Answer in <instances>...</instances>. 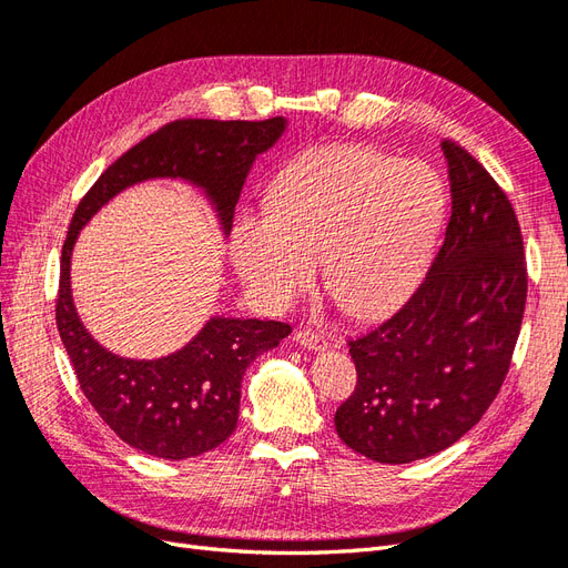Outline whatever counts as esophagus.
Instances as JSON below:
<instances>
[{
  "instance_id": "1",
  "label": "esophagus",
  "mask_w": 568,
  "mask_h": 568,
  "mask_svg": "<svg viewBox=\"0 0 568 568\" xmlns=\"http://www.w3.org/2000/svg\"><path fill=\"white\" fill-rule=\"evenodd\" d=\"M296 343L301 348H307V351H326V346H329V341H326L322 334L313 332V329H303L296 334Z\"/></svg>"
}]
</instances>
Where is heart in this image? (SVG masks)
Returning a JSON list of instances; mask_svg holds the SVG:
<instances>
[{"label": "heart", "instance_id": "1", "mask_svg": "<svg viewBox=\"0 0 568 568\" xmlns=\"http://www.w3.org/2000/svg\"><path fill=\"white\" fill-rule=\"evenodd\" d=\"M445 186L432 165L365 146L305 151L274 178L270 211L234 220L239 277L270 311H286L315 284L351 317L400 305L432 263Z\"/></svg>", "mask_w": 568, "mask_h": 568}]
</instances>
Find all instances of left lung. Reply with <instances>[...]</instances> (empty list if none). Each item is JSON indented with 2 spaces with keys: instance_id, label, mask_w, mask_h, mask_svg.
I'll use <instances>...</instances> for the list:
<instances>
[{
  "instance_id": "8db88e82",
  "label": "left lung",
  "mask_w": 568,
  "mask_h": 568,
  "mask_svg": "<svg viewBox=\"0 0 568 568\" xmlns=\"http://www.w3.org/2000/svg\"><path fill=\"white\" fill-rule=\"evenodd\" d=\"M453 211L424 284L348 348L357 386L336 415L338 438L382 464L450 448L500 390L526 305L517 215L488 170L443 142Z\"/></svg>"
}]
</instances>
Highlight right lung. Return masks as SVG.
<instances>
[{"label": "right lung", "instance_id": "right-lung-1", "mask_svg": "<svg viewBox=\"0 0 568 568\" xmlns=\"http://www.w3.org/2000/svg\"><path fill=\"white\" fill-rule=\"evenodd\" d=\"M286 128L284 115L257 123L178 120L109 165L75 209L61 253L59 334L84 398L134 450L161 459H186L225 443L239 422L246 369L255 357L277 348L291 326L274 320L213 315L175 353L156 359L118 355L101 346L78 315L71 286L78 236L125 189L151 180H178L199 189L215 213L222 239H227L255 159L277 144Z\"/></svg>", "mask_w": 568, "mask_h": 568}]
</instances>
